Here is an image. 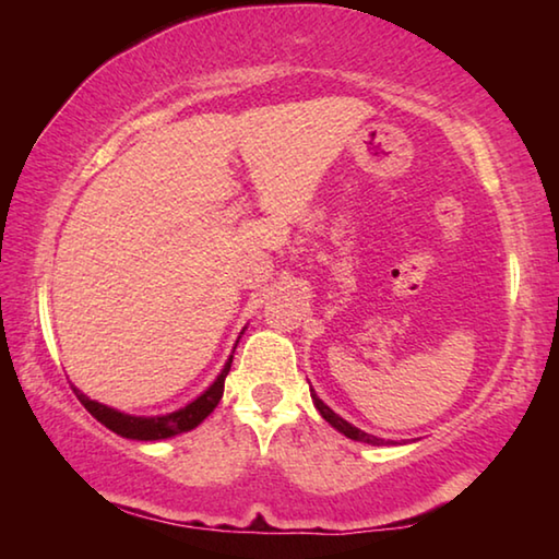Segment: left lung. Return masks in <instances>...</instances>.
Returning <instances> with one entry per match:
<instances>
[{"label":"left lung","mask_w":559,"mask_h":559,"mask_svg":"<svg viewBox=\"0 0 559 559\" xmlns=\"http://www.w3.org/2000/svg\"><path fill=\"white\" fill-rule=\"evenodd\" d=\"M310 396H313V404H316V409L320 412V416H323V419L330 424V427L337 429L340 433H345L347 439H353V441H362V443H372V447H386V443H390V441L377 439V437H372V433H367V431H362V429L353 427V424H349V421H345L343 416L335 414V412L330 409V406H328L323 400H320V396L316 394V390H310Z\"/></svg>","instance_id":"8db88e82"}]
</instances>
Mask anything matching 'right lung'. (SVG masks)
<instances>
[{
    "instance_id": "obj_1",
    "label": "right lung",
    "mask_w": 559,
    "mask_h": 559,
    "mask_svg": "<svg viewBox=\"0 0 559 559\" xmlns=\"http://www.w3.org/2000/svg\"><path fill=\"white\" fill-rule=\"evenodd\" d=\"M236 343H239V340H236ZM231 359H234V355H229V359L224 362V370L216 374V380L206 386V390L197 396V400H192L185 406H179V409L169 412V414H157V416L126 414V412L112 409V406H108V404L91 400V396H86L81 390H75V386H73V392L81 400V404L86 406V409L103 424V427L116 431L122 439H135V441L173 439V437H177V433H185V431H192L194 427H200L206 416L214 412V406L219 404L222 394H224V380L231 370Z\"/></svg>"
}]
</instances>
